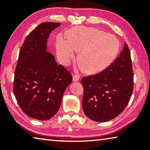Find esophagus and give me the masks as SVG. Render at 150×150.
<instances>
[{
    "label": "esophagus",
    "mask_w": 150,
    "mask_h": 150,
    "mask_svg": "<svg viewBox=\"0 0 150 150\" xmlns=\"http://www.w3.org/2000/svg\"><path fill=\"white\" fill-rule=\"evenodd\" d=\"M79 75H74L73 77V81H78L79 80Z\"/></svg>",
    "instance_id": "34e87169"
}]
</instances>
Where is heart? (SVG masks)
<instances>
[{
  "instance_id": "heart-1",
  "label": "heart",
  "mask_w": 150,
  "mask_h": 150,
  "mask_svg": "<svg viewBox=\"0 0 150 150\" xmlns=\"http://www.w3.org/2000/svg\"><path fill=\"white\" fill-rule=\"evenodd\" d=\"M57 53L64 65L79 52L78 62L85 73H96L105 69L118 53L120 42L114 35L95 28L77 27L69 30L67 39L61 35L56 40Z\"/></svg>"
}]
</instances>
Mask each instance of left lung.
<instances>
[{
	"label": "left lung",
	"mask_w": 150,
	"mask_h": 150,
	"mask_svg": "<svg viewBox=\"0 0 150 150\" xmlns=\"http://www.w3.org/2000/svg\"><path fill=\"white\" fill-rule=\"evenodd\" d=\"M83 109L87 117L97 122L117 117L129 103L134 88L131 53L126 42L120 55L105 70L83 77Z\"/></svg>",
	"instance_id": "left-lung-1"
}]
</instances>
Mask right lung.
Masks as SVG:
<instances>
[{
	"instance_id": "right-lung-1",
	"label": "right lung",
	"mask_w": 150,
	"mask_h": 150,
	"mask_svg": "<svg viewBox=\"0 0 150 150\" xmlns=\"http://www.w3.org/2000/svg\"><path fill=\"white\" fill-rule=\"evenodd\" d=\"M60 25L40 24L28 35L19 51L14 94L23 112L36 120H49L57 113L64 91L73 80L69 71L58 65L47 51L50 33Z\"/></svg>"
}]
</instances>
